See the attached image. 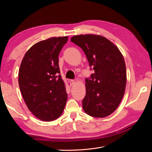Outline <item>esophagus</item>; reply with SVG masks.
Returning <instances> with one entry per match:
<instances>
[{"instance_id":"esophagus-1","label":"esophagus","mask_w":152,"mask_h":152,"mask_svg":"<svg viewBox=\"0 0 152 152\" xmlns=\"http://www.w3.org/2000/svg\"><path fill=\"white\" fill-rule=\"evenodd\" d=\"M70 85H73L75 84V80H70Z\"/></svg>"}]
</instances>
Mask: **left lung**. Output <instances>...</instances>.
I'll list each match as a JSON object with an SVG mask.
<instances>
[{"mask_svg":"<svg viewBox=\"0 0 152 152\" xmlns=\"http://www.w3.org/2000/svg\"><path fill=\"white\" fill-rule=\"evenodd\" d=\"M71 41L83 50L91 70L94 71L86 79L83 109L91 117L108 116L117 109L125 93L126 68L122 54L112 42L100 35H75Z\"/></svg>","mask_w":152,"mask_h":152,"instance_id":"left-lung-1","label":"left lung"}]
</instances>
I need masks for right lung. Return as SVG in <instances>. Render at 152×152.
I'll return each instance as SVG.
<instances>
[{
	"label": "right lung",
	"mask_w": 152,
	"mask_h": 152,
	"mask_svg": "<svg viewBox=\"0 0 152 152\" xmlns=\"http://www.w3.org/2000/svg\"><path fill=\"white\" fill-rule=\"evenodd\" d=\"M68 37L40 41L26 53L19 70V86L30 111L43 121L62 114L67 101L65 84L59 75L58 56Z\"/></svg>",
	"instance_id": "1"
}]
</instances>
